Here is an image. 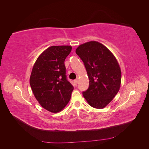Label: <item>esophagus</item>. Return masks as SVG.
<instances>
[{"mask_svg": "<svg viewBox=\"0 0 149 149\" xmlns=\"http://www.w3.org/2000/svg\"><path fill=\"white\" fill-rule=\"evenodd\" d=\"M78 79H75V80H74V84L75 85H76L78 84Z\"/></svg>", "mask_w": 149, "mask_h": 149, "instance_id": "1", "label": "esophagus"}]
</instances>
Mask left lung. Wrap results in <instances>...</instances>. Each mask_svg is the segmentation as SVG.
Here are the masks:
<instances>
[{
    "instance_id": "left-lung-1",
    "label": "left lung",
    "mask_w": 149,
    "mask_h": 149,
    "mask_svg": "<svg viewBox=\"0 0 149 149\" xmlns=\"http://www.w3.org/2000/svg\"><path fill=\"white\" fill-rule=\"evenodd\" d=\"M76 53L84 63L89 81L83 96L91 106L102 109L120 89L121 71L118 62L109 49L96 41L80 45Z\"/></svg>"
}]
</instances>
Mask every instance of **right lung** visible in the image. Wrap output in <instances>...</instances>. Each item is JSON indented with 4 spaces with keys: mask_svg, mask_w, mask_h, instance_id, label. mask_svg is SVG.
<instances>
[{
    "mask_svg": "<svg viewBox=\"0 0 149 149\" xmlns=\"http://www.w3.org/2000/svg\"><path fill=\"white\" fill-rule=\"evenodd\" d=\"M71 46H52L37 58L30 78L35 98L44 109L56 113L70 100L73 86L67 79L65 60Z\"/></svg>",
    "mask_w": 149,
    "mask_h": 149,
    "instance_id": "1",
    "label": "right lung"
}]
</instances>
